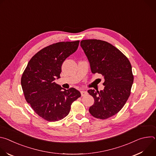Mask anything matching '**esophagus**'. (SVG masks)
<instances>
[{"mask_svg": "<svg viewBox=\"0 0 156 156\" xmlns=\"http://www.w3.org/2000/svg\"><path fill=\"white\" fill-rule=\"evenodd\" d=\"M87 94V93L86 91H84V90L81 91V96H84L86 95Z\"/></svg>", "mask_w": 156, "mask_h": 156, "instance_id": "34e87169", "label": "esophagus"}]
</instances>
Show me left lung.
Instances as JSON below:
<instances>
[{
    "instance_id": "left-lung-1",
    "label": "left lung",
    "mask_w": 156,
    "mask_h": 156,
    "mask_svg": "<svg viewBox=\"0 0 156 156\" xmlns=\"http://www.w3.org/2000/svg\"><path fill=\"white\" fill-rule=\"evenodd\" d=\"M80 46L91 72L101 74L104 79L103 90L87 91L94 99L89 111L97 119H108L119 112L130 95L133 83L131 63L120 51L106 41L82 40Z\"/></svg>"
}]
</instances>
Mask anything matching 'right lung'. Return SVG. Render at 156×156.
<instances>
[{
	"label": "right lung",
	"mask_w": 156,
	"mask_h": 156,
	"mask_svg": "<svg viewBox=\"0 0 156 156\" xmlns=\"http://www.w3.org/2000/svg\"><path fill=\"white\" fill-rule=\"evenodd\" d=\"M80 41L60 42L39 51L29 61L21 79L26 101L49 122L67 115L72 102L81 96L75 88L65 90L54 81L60 78L64 60L78 49Z\"/></svg>",
	"instance_id": "right-lung-1"
}]
</instances>
